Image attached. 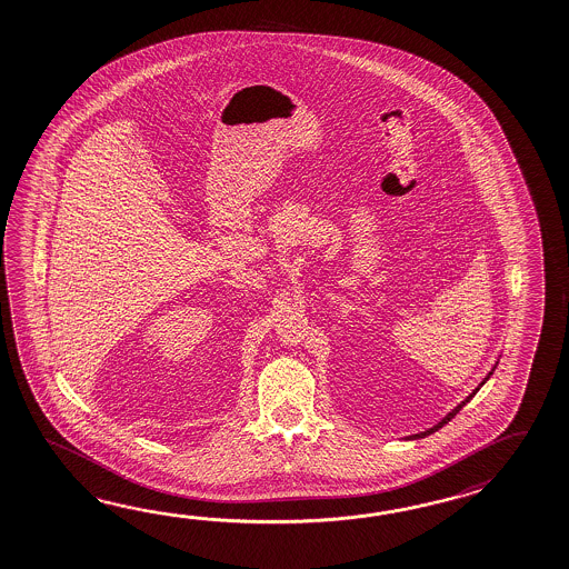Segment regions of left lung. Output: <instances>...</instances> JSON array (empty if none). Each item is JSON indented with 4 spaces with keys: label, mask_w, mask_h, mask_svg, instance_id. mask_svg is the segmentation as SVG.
I'll list each match as a JSON object with an SVG mask.
<instances>
[{
    "label": "left lung",
    "mask_w": 569,
    "mask_h": 569,
    "mask_svg": "<svg viewBox=\"0 0 569 569\" xmlns=\"http://www.w3.org/2000/svg\"><path fill=\"white\" fill-rule=\"evenodd\" d=\"M496 367H498V362H496V365H493V367H491V370H489V372H488V377H486V379H483V381H481V383L477 385L476 389H473V391H471V393H469V396L465 397V399H462L461 403H459V406H457V408H455V410H450L449 413H447V416H445V418H442V420H440V422L435 423V426H432V428H428V430H423V432H418V435H411V437H408V440H418V438L430 437V435H432V432H437V430H440V428H442V426H445V423H449L450 420H452V418H455V416H457V413H459V411L462 410V406H467V403H469V401H471V399H473V397H476L477 391H479V389H481V387H483V385H486V381H488L489 377H491V375H493V370H496Z\"/></svg>",
    "instance_id": "obj_1"
}]
</instances>
